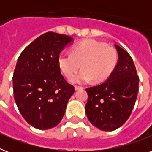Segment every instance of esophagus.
Masks as SVG:
<instances>
[{"label":"esophagus","mask_w":152,"mask_h":152,"mask_svg":"<svg viewBox=\"0 0 152 152\" xmlns=\"http://www.w3.org/2000/svg\"><path fill=\"white\" fill-rule=\"evenodd\" d=\"M83 87H81V86H75V90H81V89H83Z\"/></svg>","instance_id":"1"}]
</instances>
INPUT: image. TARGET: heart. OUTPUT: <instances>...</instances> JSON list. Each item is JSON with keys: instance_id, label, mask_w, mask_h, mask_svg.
I'll return each mask as SVG.
<instances>
[{"instance_id": "b5f03b06", "label": "heart", "mask_w": 152, "mask_h": 152, "mask_svg": "<svg viewBox=\"0 0 152 152\" xmlns=\"http://www.w3.org/2000/svg\"><path fill=\"white\" fill-rule=\"evenodd\" d=\"M118 63V53L114 48L106 46L101 42L87 39L72 48V53H61L57 58L60 70L69 77L80 66L83 69L69 78L73 83H88L91 79L102 82L108 78Z\"/></svg>"}]
</instances>
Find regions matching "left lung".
Returning <instances> with one entry per match:
<instances>
[{
  "label": "left lung",
  "mask_w": 152,
  "mask_h": 152,
  "mask_svg": "<svg viewBox=\"0 0 152 152\" xmlns=\"http://www.w3.org/2000/svg\"><path fill=\"white\" fill-rule=\"evenodd\" d=\"M118 61L105 82L86 89V114L94 126L113 131L129 118L137 98L139 77L131 56L118 45Z\"/></svg>",
  "instance_id": "obj_1"
}]
</instances>
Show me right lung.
Returning a JSON list of instances; mask_svg holds the SVG:
<instances>
[{
    "label": "right lung",
    "instance_id": "add662e5",
    "mask_svg": "<svg viewBox=\"0 0 152 152\" xmlns=\"http://www.w3.org/2000/svg\"><path fill=\"white\" fill-rule=\"evenodd\" d=\"M73 38L54 32L38 37L23 50L13 74L14 99L21 115L38 129L61 121L74 87L61 74L57 58Z\"/></svg>",
    "mask_w": 152,
    "mask_h": 152
}]
</instances>
